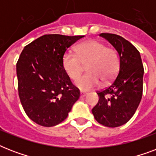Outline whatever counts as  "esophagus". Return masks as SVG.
<instances>
[{
    "mask_svg": "<svg viewBox=\"0 0 156 156\" xmlns=\"http://www.w3.org/2000/svg\"><path fill=\"white\" fill-rule=\"evenodd\" d=\"M80 95H81V97H84V96H86V95H87V93L85 92V91H83V90H81Z\"/></svg>",
    "mask_w": 156,
    "mask_h": 156,
    "instance_id": "esophagus-1",
    "label": "esophagus"
}]
</instances>
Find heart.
I'll list each match as a JSON object with an SVG mask.
<instances>
[{"instance_id": "b5f03b06", "label": "heart", "mask_w": 156, "mask_h": 156, "mask_svg": "<svg viewBox=\"0 0 156 156\" xmlns=\"http://www.w3.org/2000/svg\"><path fill=\"white\" fill-rule=\"evenodd\" d=\"M86 64L88 73L75 81L76 86L82 90L99 87L101 81L107 83L115 77L119 68L118 53L113 48L90 40L78 45L76 53L69 51L62 57L64 69L72 79L80 75Z\"/></svg>"}]
</instances>
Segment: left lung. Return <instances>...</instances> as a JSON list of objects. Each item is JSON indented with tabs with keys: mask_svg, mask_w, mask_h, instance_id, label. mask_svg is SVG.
Listing matches in <instances>:
<instances>
[{
	"mask_svg": "<svg viewBox=\"0 0 156 156\" xmlns=\"http://www.w3.org/2000/svg\"><path fill=\"white\" fill-rule=\"evenodd\" d=\"M120 57L118 73L111 85L97 91L99 102L92 108L94 117L107 127H118L135 113L143 96V69L138 50L120 35L101 33Z\"/></svg>",
	"mask_w": 156,
	"mask_h": 156,
	"instance_id": "obj_1",
	"label": "left lung"
}]
</instances>
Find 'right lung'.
<instances>
[{
  "label": "right lung",
  "instance_id": "add662e5",
  "mask_svg": "<svg viewBox=\"0 0 156 156\" xmlns=\"http://www.w3.org/2000/svg\"><path fill=\"white\" fill-rule=\"evenodd\" d=\"M83 35L51 34L40 36L24 48L16 69L18 95L28 117L51 127L65 121L80 90L62 66L66 50Z\"/></svg>",
  "mask_w": 156,
  "mask_h": 156
}]
</instances>
